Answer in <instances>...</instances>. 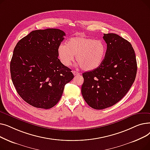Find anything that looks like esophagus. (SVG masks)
Returning a JSON list of instances; mask_svg holds the SVG:
<instances>
[{
    "label": "esophagus",
    "mask_w": 150,
    "mask_h": 150,
    "mask_svg": "<svg viewBox=\"0 0 150 150\" xmlns=\"http://www.w3.org/2000/svg\"><path fill=\"white\" fill-rule=\"evenodd\" d=\"M72 73H73V74H74V75H78L80 74L79 72H76V71H72Z\"/></svg>",
    "instance_id": "1"
}]
</instances>
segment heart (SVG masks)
Here are the masks:
<instances>
[{
	"label": "heart",
	"instance_id": "b5f03b06",
	"mask_svg": "<svg viewBox=\"0 0 150 150\" xmlns=\"http://www.w3.org/2000/svg\"><path fill=\"white\" fill-rule=\"evenodd\" d=\"M107 47L101 40L86 36L71 38L64 44H61L58 48V56L59 61L65 66H70L76 60L81 68L87 71L99 67L106 57Z\"/></svg>",
	"mask_w": 150,
	"mask_h": 150
}]
</instances>
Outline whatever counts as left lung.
Segmentation results:
<instances>
[{
    "label": "left lung",
    "mask_w": 150,
    "mask_h": 150,
    "mask_svg": "<svg viewBox=\"0 0 150 150\" xmlns=\"http://www.w3.org/2000/svg\"><path fill=\"white\" fill-rule=\"evenodd\" d=\"M103 38L107 44L103 63L83 74V97L95 109H103L119 102L134 81L137 69L136 54L129 42L114 33L104 34Z\"/></svg>",
    "instance_id": "obj_1"
}]
</instances>
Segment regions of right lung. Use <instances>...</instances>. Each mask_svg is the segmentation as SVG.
<instances>
[{"label":"right lung","mask_w":150,"mask_h":150,"mask_svg":"<svg viewBox=\"0 0 150 150\" xmlns=\"http://www.w3.org/2000/svg\"><path fill=\"white\" fill-rule=\"evenodd\" d=\"M65 35L57 28L34 30L14 47L10 62L13 83L20 97L35 108L56 105L65 85L74 77L58 59V48Z\"/></svg>","instance_id":"add662e5"}]
</instances>
